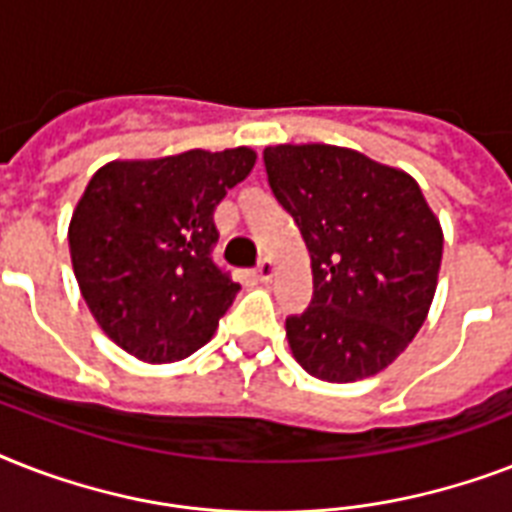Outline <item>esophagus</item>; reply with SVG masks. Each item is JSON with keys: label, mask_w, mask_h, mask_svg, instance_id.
I'll use <instances>...</instances> for the list:
<instances>
[{"label": "esophagus", "mask_w": 512, "mask_h": 512, "mask_svg": "<svg viewBox=\"0 0 512 512\" xmlns=\"http://www.w3.org/2000/svg\"><path fill=\"white\" fill-rule=\"evenodd\" d=\"M273 273H276V260H273V257H263V260H260V265H257L255 276L260 281H271Z\"/></svg>", "instance_id": "34e87169"}]
</instances>
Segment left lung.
Wrapping results in <instances>:
<instances>
[{"label": "left lung", "mask_w": 512, "mask_h": 512, "mask_svg": "<svg viewBox=\"0 0 512 512\" xmlns=\"http://www.w3.org/2000/svg\"><path fill=\"white\" fill-rule=\"evenodd\" d=\"M268 185L311 255L313 300L287 319L292 356L327 382L390 366L428 319L444 231L420 185L353 148L263 151Z\"/></svg>", "instance_id": "1"}]
</instances>
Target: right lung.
Listing matches in <instances>:
<instances>
[{
	"mask_svg": "<svg viewBox=\"0 0 512 512\" xmlns=\"http://www.w3.org/2000/svg\"><path fill=\"white\" fill-rule=\"evenodd\" d=\"M252 148L108 162L68 225L82 297L100 329L148 364L188 358L215 335L239 284L212 263L215 207L255 167Z\"/></svg>",
	"mask_w": 512,
	"mask_h": 512,
	"instance_id": "add662e5",
	"label": "right lung"
}]
</instances>
